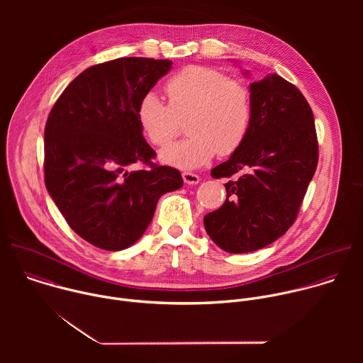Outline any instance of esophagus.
<instances>
[{"mask_svg": "<svg viewBox=\"0 0 363 363\" xmlns=\"http://www.w3.org/2000/svg\"><path fill=\"white\" fill-rule=\"evenodd\" d=\"M182 178H184V182L188 184V185H195V184L199 182V177L196 174H192V172H184Z\"/></svg>", "mask_w": 363, "mask_h": 363, "instance_id": "esophagus-1", "label": "esophagus"}]
</instances>
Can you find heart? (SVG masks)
Masks as SVG:
<instances>
[{"instance_id": "obj_1", "label": "heart", "mask_w": 363, "mask_h": 363, "mask_svg": "<svg viewBox=\"0 0 363 363\" xmlns=\"http://www.w3.org/2000/svg\"><path fill=\"white\" fill-rule=\"evenodd\" d=\"M168 105L149 91L136 108V119L147 140L167 146L186 118L189 136L161 152V161L179 169L208 164L217 152L230 155L244 142L252 118L248 86L205 66H188L165 84Z\"/></svg>"}]
</instances>
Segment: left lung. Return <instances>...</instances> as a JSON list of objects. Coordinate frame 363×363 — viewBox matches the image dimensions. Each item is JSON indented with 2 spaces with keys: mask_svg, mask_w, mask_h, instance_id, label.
I'll return each mask as SVG.
<instances>
[{
  "mask_svg": "<svg viewBox=\"0 0 363 363\" xmlns=\"http://www.w3.org/2000/svg\"><path fill=\"white\" fill-rule=\"evenodd\" d=\"M250 91V130L211 171L213 178H238L225 184L220 208L203 217L211 240L233 254L260 250L291 227L319 158L313 112L294 84L267 74Z\"/></svg>",
  "mask_w": 363,
  "mask_h": 363,
  "instance_id": "1",
  "label": "left lung"
}]
</instances>
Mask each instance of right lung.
<instances>
[{
    "label": "right lung",
    "mask_w": 363,
    "mask_h": 363,
    "mask_svg": "<svg viewBox=\"0 0 363 363\" xmlns=\"http://www.w3.org/2000/svg\"><path fill=\"white\" fill-rule=\"evenodd\" d=\"M172 62L123 57L82 72L60 94L44 129V181L70 228L108 251L135 244L158 199L184 185L178 169L153 164L136 119L143 94ZM139 162L148 168L125 171Z\"/></svg>",
    "instance_id": "1"
}]
</instances>
